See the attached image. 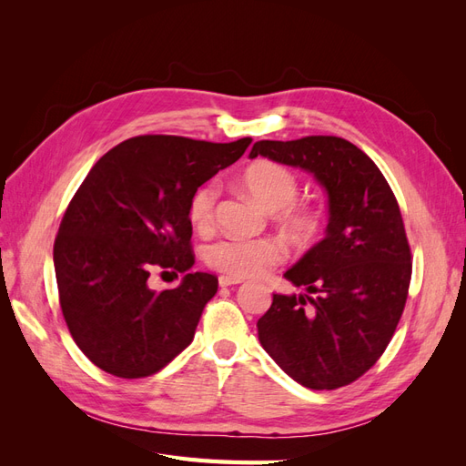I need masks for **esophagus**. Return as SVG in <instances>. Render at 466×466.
Wrapping results in <instances>:
<instances>
[{"label": "esophagus", "instance_id": "34e87169", "mask_svg": "<svg viewBox=\"0 0 466 466\" xmlns=\"http://www.w3.org/2000/svg\"><path fill=\"white\" fill-rule=\"evenodd\" d=\"M237 284H241V279H238V278L219 276V286H221V288H229V286H237Z\"/></svg>", "mask_w": 466, "mask_h": 466}]
</instances>
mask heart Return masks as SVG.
Instances as JSON below:
<instances>
[{"mask_svg":"<svg viewBox=\"0 0 466 466\" xmlns=\"http://www.w3.org/2000/svg\"><path fill=\"white\" fill-rule=\"evenodd\" d=\"M243 187L266 209L276 211V218L286 231L307 241L317 231V216L313 209L293 204L298 198L299 185L291 171L272 161H258L250 165L243 175ZM218 202V185L208 182L194 192L188 218L196 229L206 231L214 223V208ZM288 250L278 238H237L223 237L206 248V262L216 270L231 278H255L264 274L268 268L286 260Z\"/></svg>","mask_w":466,"mask_h":466,"instance_id":"heart-1","label":"heart"}]
</instances>
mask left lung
<instances>
[{"mask_svg": "<svg viewBox=\"0 0 466 466\" xmlns=\"http://www.w3.org/2000/svg\"><path fill=\"white\" fill-rule=\"evenodd\" d=\"M258 155L311 173L329 198L327 235L284 274L307 293H274L258 340L307 389L350 385L373 368L404 311L412 262L400 208L379 167L348 139H262L248 157Z\"/></svg>", "mask_w": 466, "mask_h": 466, "instance_id": "1", "label": "left lung"}]
</instances>
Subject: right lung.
<instances>
[{
	"label": "right lung",
	"mask_w": 466,
	"mask_h": 466,
	"mask_svg": "<svg viewBox=\"0 0 466 466\" xmlns=\"http://www.w3.org/2000/svg\"><path fill=\"white\" fill-rule=\"evenodd\" d=\"M250 142L137 136L93 165L60 223L54 270L67 329L96 368L122 379L147 377L192 342L218 278L188 272V206ZM153 267L186 278L175 290L153 292L147 284Z\"/></svg>",
	"instance_id": "obj_1"
}]
</instances>
